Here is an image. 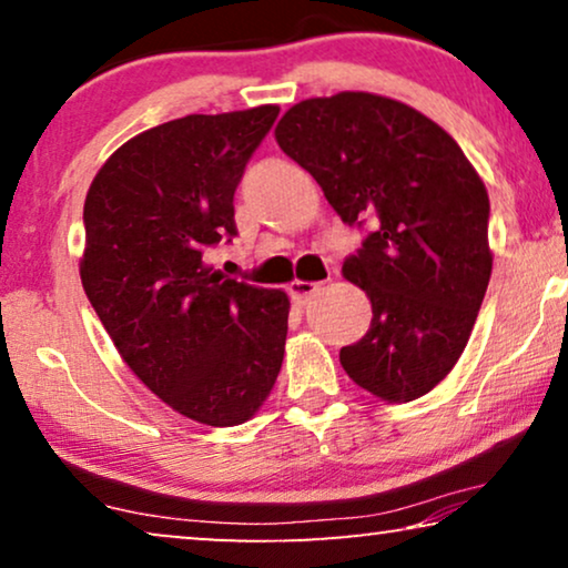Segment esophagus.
<instances>
[{
    "label": "esophagus",
    "mask_w": 568,
    "mask_h": 568,
    "mask_svg": "<svg viewBox=\"0 0 568 568\" xmlns=\"http://www.w3.org/2000/svg\"><path fill=\"white\" fill-rule=\"evenodd\" d=\"M321 290H323V284H315V282H292L290 284V292H292V297L300 302V305H307V302H313L317 294H321Z\"/></svg>",
    "instance_id": "esophagus-1"
}]
</instances>
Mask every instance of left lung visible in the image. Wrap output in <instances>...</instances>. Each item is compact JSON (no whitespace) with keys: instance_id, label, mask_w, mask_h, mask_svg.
I'll return each instance as SVG.
<instances>
[{"instance_id":"obj_1","label":"left lung","mask_w":568,"mask_h":568,"mask_svg":"<svg viewBox=\"0 0 568 568\" xmlns=\"http://www.w3.org/2000/svg\"><path fill=\"white\" fill-rule=\"evenodd\" d=\"M274 134L348 227H369L344 261L372 302L369 331L341 348L346 375L387 403L422 398L460 359L491 278L484 181L445 129L372 92L302 100Z\"/></svg>"}]
</instances>
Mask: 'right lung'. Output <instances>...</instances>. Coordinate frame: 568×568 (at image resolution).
I'll return each mask as SVG.
<instances>
[{
	"instance_id": "add662e5",
	"label": "right lung",
	"mask_w": 568,
	"mask_h": 568,
	"mask_svg": "<svg viewBox=\"0 0 568 568\" xmlns=\"http://www.w3.org/2000/svg\"><path fill=\"white\" fill-rule=\"evenodd\" d=\"M278 105L185 115L129 139L84 199L80 276L129 369L178 414L237 426L268 398L290 297L204 263L237 235L235 191Z\"/></svg>"
}]
</instances>
